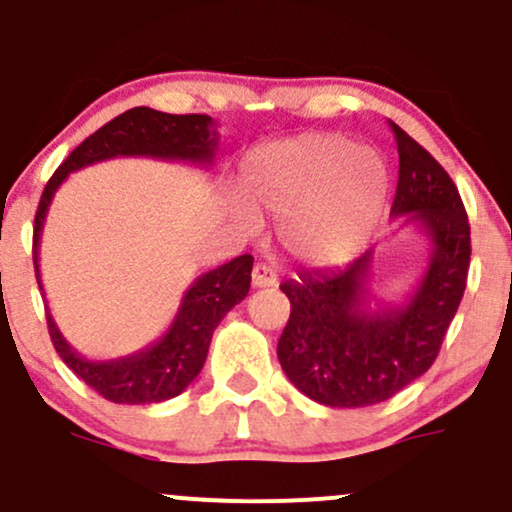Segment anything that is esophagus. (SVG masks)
<instances>
[{"label":"esophagus","mask_w":512,"mask_h":512,"mask_svg":"<svg viewBox=\"0 0 512 512\" xmlns=\"http://www.w3.org/2000/svg\"><path fill=\"white\" fill-rule=\"evenodd\" d=\"M274 284H277V272H274L272 267L260 265V262H257L255 270H252V287L265 289V287H274Z\"/></svg>","instance_id":"esophagus-1"}]
</instances>
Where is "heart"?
I'll use <instances>...</instances> for the list:
<instances>
[{
  "mask_svg": "<svg viewBox=\"0 0 512 512\" xmlns=\"http://www.w3.org/2000/svg\"><path fill=\"white\" fill-rule=\"evenodd\" d=\"M242 201L230 215L255 230L257 213L277 215V235L299 265L328 270L365 250L390 196L385 161L336 134H301L262 144L240 164Z\"/></svg>",
  "mask_w": 512,
  "mask_h": 512,
  "instance_id": "1",
  "label": "heart"
}]
</instances>
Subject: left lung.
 <instances>
[{"instance_id":"8db88e82","label":"left lung","mask_w":512,"mask_h":512,"mask_svg":"<svg viewBox=\"0 0 512 512\" xmlns=\"http://www.w3.org/2000/svg\"><path fill=\"white\" fill-rule=\"evenodd\" d=\"M390 125L400 154L390 215L429 240L417 287L395 304L375 299L373 247L343 270L304 272L279 287L292 314L277 358L292 385L326 407L378 405L427 373L466 289L471 228L459 191L427 149Z\"/></svg>"}]
</instances>
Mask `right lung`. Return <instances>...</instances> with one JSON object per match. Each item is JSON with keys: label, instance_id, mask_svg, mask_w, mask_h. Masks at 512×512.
Listing matches in <instances>:
<instances>
[{"label": "right lung", "instance_id": "add662e5", "mask_svg": "<svg viewBox=\"0 0 512 512\" xmlns=\"http://www.w3.org/2000/svg\"><path fill=\"white\" fill-rule=\"evenodd\" d=\"M218 142L220 137L213 117L169 115L152 107H132L90 134L83 144H78L43 188L39 211H36L34 267L41 292L39 245L43 223H46L53 196L73 171L115 157H152L211 166L218 152ZM250 272V255H240L211 272H203L186 289L174 321L161 333L159 341L149 343L142 351L112 360H90L80 355L63 338L61 328L56 326L48 311L46 319L53 348L61 355L63 363L105 400L117 402V405H152V402L171 400L181 395L201 373L213 331L223 321V316L250 292Z\"/></svg>", "mask_w": 512, "mask_h": 512}]
</instances>
